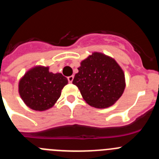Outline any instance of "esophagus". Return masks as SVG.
I'll use <instances>...</instances> for the list:
<instances>
[{"label": "esophagus", "instance_id": "esophagus-1", "mask_svg": "<svg viewBox=\"0 0 159 159\" xmlns=\"http://www.w3.org/2000/svg\"><path fill=\"white\" fill-rule=\"evenodd\" d=\"M73 79H74V76H73V75H71V76L67 77V80H68V82H69L70 84H71V83H72Z\"/></svg>", "mask_w": 159, "mask_h": 159}]
</instances>
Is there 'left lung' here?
Instances as JSON below:
<instances>
[{
    "label": "left lung",
    "instance_id": "obj_1",
    "mask_svg": "<svg viewBox=\"0 0 159 159\" xmlns=\"http://www.w3.org/2000/svg\"><path fill=\"white\" fill-rule=\"evenodd\" d=\"M78 70L72 84L78 87L84 99L90 106L108 107L123 95L124 73L114 59L94 52L83 60Z\"/></svg>",
    "mask_w": 159,
    "mask_h": 159
}]
</instances>
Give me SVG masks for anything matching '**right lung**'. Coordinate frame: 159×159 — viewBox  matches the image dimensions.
I'll return each mask as SVG.
<instances>
[{"instance_id":"add662e5","label":"right lung","mask_w":159,"mask_h":159,"mask_svg":"<svg viewBox=\"0 0 159 159\" xmlns=\"http://www.w3.org/2000/svg\"><path fill=\"white\" fill-rule=\"evenodd\" d=\"M67 84V78L62 74L49 72L48 67H36L20 80L19 93L31 109L45 111L55 104Z\"/></svg>"}]
</instances>
